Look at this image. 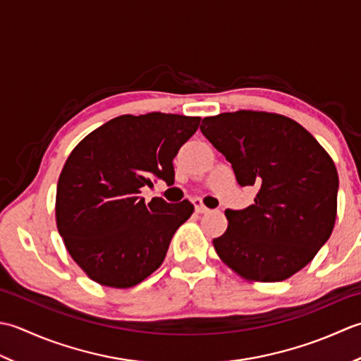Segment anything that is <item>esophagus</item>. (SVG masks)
<instances>
[{
  "label": "esophagus",
  "mask_w": 361,
  "mask_h": 361,
  "mask_svg": "<svg viewBox=\"0 0 361 361\" xmlns=\"http://www.w3.org/2000/svg\"><path fill=\"white\" fill-rule=\"evenodd\" d=\"M193 204H195V209H196L197 213H207V212H210V209L205 207V205L201 202V200H195Z\"/></svg>",
  "instance_id": "34e87169"
}]
</instances>
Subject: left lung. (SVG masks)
Wrapping results in <instances>:
<instances>
[{
	"mask_svg": "<svg viewBox=\"0 0 361 361\" xmlns=\"http://www.w3.org/2000/svg\"><path fill=\"white\" fill-rule=\"evenodd\" d=\"M201 132L232 165L254 204L226 210L227 231L213 246L246 279L281 282L313 260L334 231L338 173L334 160L299 123L238 110L202 120Z\"/></svg>",
	"mask_w": 361,
	"mask_h": 361,
	"instance_id": "obj_1",
	"label": "left lung"
}]
</instances>
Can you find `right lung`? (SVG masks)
Instances as JSON below:
<instances>
[{
    "label": "right lung",
    "mask_w": 361,
    "mask_h": 361,
    "mask_svg": "<svg viewBox=\"0 0 361 361\" xmlns=\"http://www.w3.org/2000/svg\"><path fill=\"white\" fill-rule=\"evenodd\" d=\"M200 116L121 115L88 134L57 182L56 221L70 255L92 281L129 288L164 262L174 232L191 216L188 200L170 204L143 187L174 182L173 159Z\"/></svg>",
    "instance_id": "right-lung-1"
}]
</instances>
